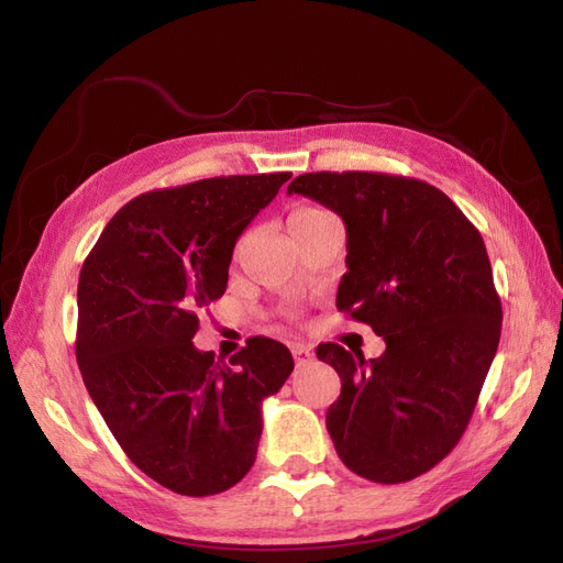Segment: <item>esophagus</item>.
I'll return each mask as SVG.
<instances>
[{
  "label": "esophagus",
  "instance_id": "34e87169",
  "mask_svg": "<svg viewBox=\"0 0 563 563\" xmlns=\"http://www.w3.org/2000/svg\"><path fill=\"white\" fill-rule=\"evenodd\" d=\"M291 352H294V360H296V364H298V366L312 360V350H310L308 345H302V343L294 345V347H291Z\"/></svg>",
  "mask_w": 563,
  "mask_h": 563
}]
</instances>
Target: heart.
Wrapping results in <instances>:
<instances>
[{"label": "heart", "mask_w": 563, "mask_h": 563, "mask_svg": "<svg viewBox=\"0 0 563 563\" xmlns=\"http://www.w3.org/2000/svg\"><path fill=\"white\" fill-rule=\"evenodd\" d=\"M329 211H323V209H319V207H300V209H296L294 213H291V218H288V223H308V220H314V218H319V216H327Z\"/></svg>", "instance_id": "heart-1"}]
</instances>
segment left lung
Returning <instances> with one entry per match:
<instances>
[{
	"instance_id": "1",
	"label": "left lung",
	"mask_w": 563,
	"mask_h": 563,
	"mask_svg": "<svg viewBox=\"0 0 563 563\" xmlns=\"http://www.w3.org/2000/svg\"><path fill=\"white\" fill-rule=\"evenodd\" d=\"M286 192L343 218L347 272L335 305L385 340L368 362L338 343L317 347L343 385L327 411L333 446L364 479L411 482L463 437L498 350L503 308L482 234L416 178L319 172Z\"/></svg>"
}]
</instances>
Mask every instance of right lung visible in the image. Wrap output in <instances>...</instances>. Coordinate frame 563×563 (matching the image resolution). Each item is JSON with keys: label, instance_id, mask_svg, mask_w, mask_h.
<instances>
[{"label": "right lung", "instance_id": "right-lung-1", "mask_svg": "<svg viewBox=\"0 0 563 563\" xmlns=\"http://www.w3.org/2000/svg\"><path fill=\"white\" fill-rule=\"evenodd\" d=\"M291 174L220 176L119 209L77 286V364L131 463L180 496L244 479L294 356L249 338L230 364L195 347L197 312L225 294L232 251Z\"/></svg>", "mask_w": 563, "mask_h": 563}]
</instances>
